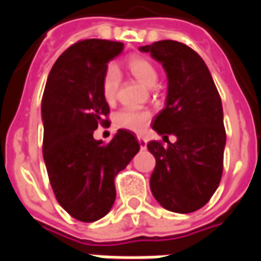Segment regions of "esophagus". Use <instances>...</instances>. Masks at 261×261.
<instances>
[{
  "label": "esophagus",
  "mask_w": 261,
  "mask_h": 261,
  "mask_svg": "<svg viewBox=\"0 0 261 261\" xmlns=\"http://www.w3.org/2000/svg\"><path fill=\"white\" fill-rule=\"evenodd\" d=\"M138 142H140V147H141V149H145V148H147V140H145L144 137L138 136Z\"/></svg>",
  "instance_id": "esophagus-1"
}]
</instances>
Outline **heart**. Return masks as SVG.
I'll use <instances>...</instances> for the list:
<instances>
[{
  "label": "heart",
  "mask_w": 261,
  "mask_h": 261,
  "mask_svg": "<svg viewBox=\"0 0 261 261\" xmlns=\"http://www.w3.org/2000/svg\"><path fill=\"white\" fill-rule=\"evenodd\" d=\"M125 69L136 78L138 82L147 88H153L158 82V71L155 65L151 63V60L142 56H131L125 60ZM119 89V74L113 67H110L106 71L102 81L103 97L108 103H113L117 96ZM151 121V113L145 110H134V109H123L114 116V124L120 128L141 133L145 130L148 123Z\"/></svg>",
  "instance_id": "b5f03b06"
}]
</instances>
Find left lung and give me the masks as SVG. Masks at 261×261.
I'll use <instances>...</instances> for the list:
<instances>
[{"instance_id": "8db88e82", "label": "left lung", "mask_w": 261, "mask_h": 261, "mask_svg": "<svg viewBox=\"0 0 261 261\" xmlns=\"http://www.w3.org/2000/svg\"><path fill=\"white\" fill-rule=\"evenodd\" d=\"M168 75L166 106L152 120L164 141L148 142L156 161L149 186L166 210L189 214L204 207L218 189L226 134L222 103L207 65L183 43L161 40L140 47ZM168 135H175L170 143Z\"/></svg>"}]
</instances>
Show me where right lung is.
I'll list each match as a JSON object with an SVG mask.
<instances>
[{
    "label": "right lung",
    "instance_id": "obj_1",
    "mask_svg": "<svg viewBox=\"0 0 261 261\" xmlns=\"http://www.w3.org/2000/svg\"><path fill=\"white\" fill-rule=\"evenodd\" d=\"M123 48V43L100 39L76 42L54 63L43 93V158L50 185L60 205L82 222L110 211L114 177L140 151L128 130L117 131L109 144L93 138L110 112L103 76Z\"/></svg>",
    "mask_w": 261,
    "mask_h": 261
}]
</instances>
